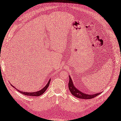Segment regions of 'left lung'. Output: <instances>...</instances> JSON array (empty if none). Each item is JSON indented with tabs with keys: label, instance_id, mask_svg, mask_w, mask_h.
Listing matches in <instances>:
<instances>
[{
	"label": "left lung",
	"instance_id": "obj_1",
	"mask_svg": "<svg viewBox=\"0 0 121 121\" xmlns=\"http://www.w3.org/2000/svg\"><path fill=\"white\" fill-rule=\"evenodd\" d=\"M68 85H69V89L72 95H73L74 96L78 98H80V99H91L97 96H98L100 94H101V93H96V94H92H92L88 95V94L81 92V91H79V90L76 89L75 86H74L70 76H69V82Z\"/></svg>",
	"mask_w": 121,
	"mask_h": 121
}]
</instances>
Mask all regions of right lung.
<instances>
[{
  "label": "right lung",
  "instance_id": "1",
  "mask_svg": "<svg viewBox=\"0 0 121 121\" xmlns=\"http://www.w3.org/2000/svg\"><path fill=\"white\" fill-rule=\"evenodd\" d=\"M50 80L51 79H49V81L48 82V83H47V84L46 85V86L42 89V90L39 91H37V92H21V91L18 90V89H16V88H15L14 86H12L13 87L15 88V89L17 90L19 92H20V93L23 94V95H26V96H41V95L43 94L45 91L46 90H47V88L49 86V83H50Z\"/></svg>",
  "mask_w": 121,
  "mask_h": 121
}]
</instances>
